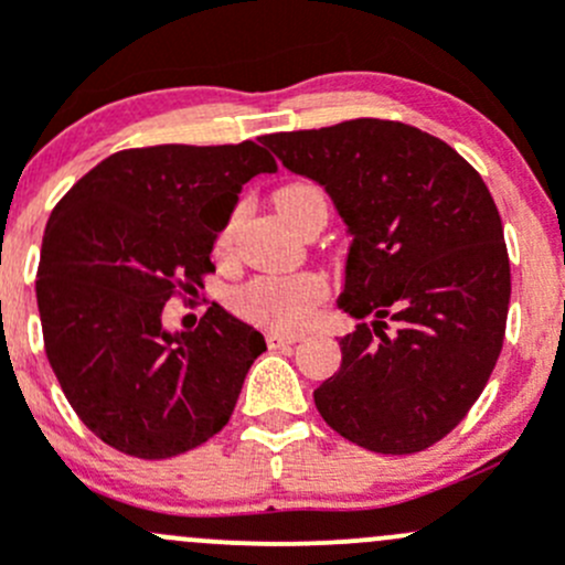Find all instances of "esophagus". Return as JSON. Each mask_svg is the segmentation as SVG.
Segmentation results:
<instances>
[{"mask_svg": "<svg viewBox=\"0 0 565 565\" xmlns=\"http://www.w3.org/2000/svg\"><path fill=\"white\" fill-rule=\"evenodd\" d=\"M265 339L270 347H287L303 339V333H292V330H267Z\"/></svg>", "mask_w": 565, "mask_h": 565, "instance_id": "obj_1", "label": "esophagus"}]
</instances>
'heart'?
<instances>
[{"label":"heart","mask_w":565,"mask_h":565,"mask_svg":"<svg viewBox=\"0 0 565 565\" xmlns=\"http://www.w3.org/2000/svg\"><path fill=\"white\" fill-rule=\"evenodd\" d=\"M309 199H322L311 182H287L276 191L278 213L287 218ZM235 243V218L226 221L215 235L213 250L218 259H230ZM328 295V281L319 273H287V276H256L232 292V309L250 322L270 324L278 330L300 328L311 319Z\"/></svg>","instance_id":"heart-1"}]
</instances>
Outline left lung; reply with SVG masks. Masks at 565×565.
Here are the masks:
<instances>
[{
    "label": "left lung",
    "instance_id": "left-lung-1",
    "mask_svg": "<svg viewBox=\"0 0 565 565\" xmlns=\"http://www.w3.org/2000/svg\"><path fill=\"white\" fill-rule=\"evenodd\" d=\"M262 141L330 193L352 235L339 309L363 322L315 391L319 415L374 454L435 446L503 350L511 265L492 193L451 145L393 119Z\"/></svg>",
    "mask_w": 565,
    "mask_h": 565
}]
</instances>
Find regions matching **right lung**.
<instances>
[{"mask_svg":"<svg viewBox=\"0 0 565 565\" xmlns=\"http://www.w3.org/2000/svg\"><path fill=\"white\" fill-rule=\"evenodd\" d=\"M276 169L254 141L134 147L51 213L35 284L45 355L84 426L119 454L169 459L230 424L265 339L218 303L172 333L163 306L204 287L241 188Z\"/></svg>","mask_w":565,"mask_h":565,"instance_id":"add662e5","label":"right lung"}]
</instances>
